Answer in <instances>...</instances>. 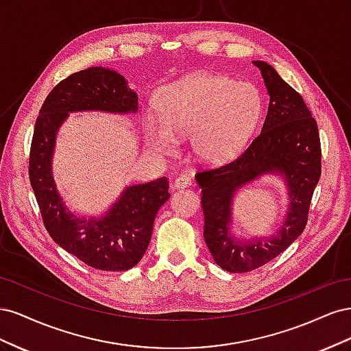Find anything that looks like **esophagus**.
Returning <instances> with one entry per match:
<instances>
[{
  "label": "esophagus",
  "mask_w": 351,
  "mask_h": 351,
  "mask_svg": "<svg viewBox=\"0 0 351 351\" xmlns=\"http://www.w3.org/2000/svg\"><path fill=\"white\" fill-rule=\"evenodd\" d=\"M174 189L180 190V189H186L189 186H192V178H190L189 176H180L174 180Z\"/></svg>",
  "instance_id": "34e87169"
}]
</instances>
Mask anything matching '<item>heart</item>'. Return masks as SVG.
I'll list each match as a JSON object with an SVG mask.
<instances>
[{
    "instance_id": "obj_1",
    "label": "heart",
    "mask_w": 351,
    "mask_h": 351,
    "mask_svg": "<svg viewBox=\"0 0 351 351\" xmlns=\"http://www.w3.org/2000/svg\"><path fill=\"white\" fill-rule=\"evenodd\" d=\"M159 115H146L143 130L152 149L168 154L177 136L192 134L195 154L206 162H224L246 143L256 125L262 99L250 83L192 74L168 84L156 98Z\"/></svg>"
}]
</instances>
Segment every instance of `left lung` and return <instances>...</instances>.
<instances>
[{"mask_svg":"<svg viewBox=\"0 0 351 351\" xmlns=\"http://www.w3.org/2000/svg\"><path fill=\"white\" fill-rule=\"evenodd\" d=\"M253 64L261 70L269 93L261 133L231 162L196 174L202 189L206 246L218 267L228 272H249L262 267L302 234L313 190L321 177L319 132L302 95L267 62L254 61ZM268 172L286 178L289 212L277 235L237 241L229 231L232 197L240 186Z\"/></svg>","mask_w":351,"mask_h":351,"instance_id":"left-lung-1","label":"left lung"}]
</instances>
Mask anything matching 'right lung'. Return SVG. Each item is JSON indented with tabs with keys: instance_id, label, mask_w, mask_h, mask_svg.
I'll use <instances>...</instances> for the list:
<instances>
[{
	"instance_id": "add662e5",
	"label": "right lung",
	"mask_w": 351,
	"mask_h": 351,
	"mask_svg": "<svg viewBox=\"0 0 351 351\" xmlns=\"http://www.w3.org/2000/svg\"><path fill=\"white\" fill-rule=\"evenodd\" d=\"M137 111V95L114 70L90 67L73 73L49 92L35 123L29 178L45 228L58 246L99 271H127L149 246L154 221L169 197L168 178L127 187L101 218L70 212L52 177L51 162L60 125L69 112Z\"/></svg>"
}]
</instances>
